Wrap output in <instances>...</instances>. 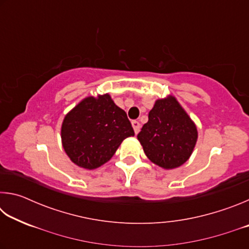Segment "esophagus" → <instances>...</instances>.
I'll return each instance as SVG.
<instances>
[{"label": "esophagus", "mask_w": 249, "mask_h": 249, "mask_svg": "<svg viewBox=\"0 0 249 249\" xmlns=\"http://www.w3.org/2000/svg\"><path fill=\"white\" fill-rule=\"evenodd\" d=\"M132 125H133V128H134L135 134H138V132H140V129H141L140 122H138V121H133L132 122Z\"/></svg>", "instance_id": "obj_1"}]
</instances>
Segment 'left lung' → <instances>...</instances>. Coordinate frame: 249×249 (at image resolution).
Returning <instances> with one entry per match:
<instances>
[{
	"mask_svg": "<svg viewBox=\"0 0 249 249\" xmlns=\"http://www.w3.org/2000/svg\"><path fill=\"white\" fill-rule=\"evenodd\" d=\"M137 140L151 162L169 170L182 166L190 158L197 129L178 100L168 95L156 100Z\"/></svg>",
	"mask_w": 249,
	"mask_h": 249,
	"instance_id": "obj_1",
	"label": "left lung"
}]
</instances>
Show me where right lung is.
<instances>
[{
	"instance_id": "right-lung-1",
	"label": "right lung",
	"mask_w": 249,
	"mask_h": 249,
	"mask_svg": "<svg viewBox=\"0 0 249 249\" xmlns=\"http://www.w3.org/2000/svg\"><path fill=\"white\" fill-rule=\"evenodd\" d=\"M134 129L124 109L108 93L87 96L67 113L61 125V144L74 165L95 169L113 157Z\"/></svg>"
}]
</instances>
